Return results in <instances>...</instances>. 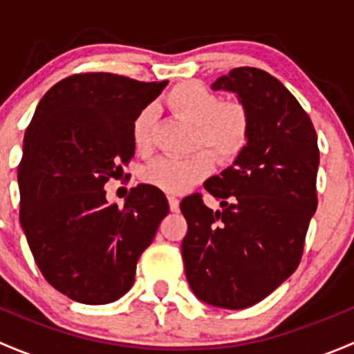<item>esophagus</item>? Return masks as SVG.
<instances>
[{
    "mask_svg": "<svg viewBox=\"0 0 354 354\" xmlns=\"http://www.w3.org/2000/svg\"><path fill=\"white\" fill-rule=\"evenodd\" d=\"M167 202H169L171 212H178V210H180V200H178L176 197L169 195V197H167Z\"/></svg>",
    "mask_w": 354,
    "mask_h": 354,
    "instance_id": "esophagus-1",
    "label": "esophagus"
}]
</instances>
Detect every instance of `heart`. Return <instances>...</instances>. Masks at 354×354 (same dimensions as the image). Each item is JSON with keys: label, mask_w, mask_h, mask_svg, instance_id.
Here are the masks:
<instances>
[{"label": "heart", "mask_w": 354, "mask_h": 354, "mask_svg": "<svg viewBox=\"0 0 354 354\" xmlns=\"http://www.w3.org/2000/svg\"><path fill=\"white\" fill-rule=\"evenodd\" d=\"M169 108L183 120L197 124V145H205L219 160H233L248 142L250 116L238 102H223L198 82H183L167 94ZM156 108L145 106L131 123V140L142 154L151 151ZM214 159L207 151L176 159L159 157L142 171V180L166 194H183L212 171Z\"/></svg>", "instance_id": "b5f03b06"}]
</instances>
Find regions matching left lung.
Instances as JSON below:
<instances>
[{
	"label": "left lung",
	"mask_w": 354,
	"mask_h": 354,
	"mask_svg": "<svg viewBox=\"0 0 354 354\" xmlns=\"http://www.w3.org/2000/svg\"><path fill=\"white\" fill-rule=\"evenodd\" d=\"M212 88L236 94L250 116V135L234 162L203 183L223 210L209 209L200 194L181 202L188 223L181 255L198 299L241 310L298 267L317 210L320 156L310 116L267 71L234 68Z\"/></svg>",
	"instance_id": "1"
}]
</instances>
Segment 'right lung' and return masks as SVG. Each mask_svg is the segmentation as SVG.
Segmentation results:
<instances>
[{"mask_svg": "<svg viewBox=\"0 0 354 354\" xmlns=\"http://www.w3.org/2000/svg\"><path fill=\"white\" fill-rule=\"evenodd\" d=\"M167 85L114 73H78L53 85L25 131L20 224L42 276L85 305L130 291L142 252L169 205L159 188H131L123 209L104 185L135 154L131 123Z\"/></svg>", "mask_w": 354, "mask_h": 354, "instance_id": "right-lung-1", "label": "right lung"}]
</instances>
